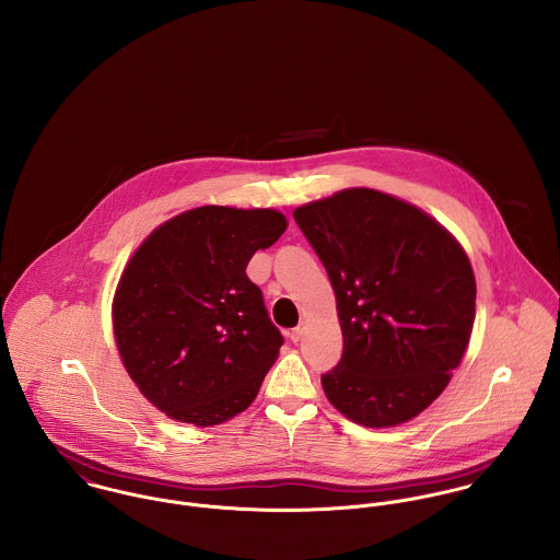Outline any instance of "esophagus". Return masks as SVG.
Here are the masks:
<instances>
[{
	"mask_svg": "<svg viewBox=\"0 0 560 560\" xmlns=\"http://www.w3.org/2000/svg\"><path fill=\"white\" fill-rule=\"evenodd\" d=\"M304 331H306V325H304V323H300V325L291 331V340H293V342H300V340L304 338Z\"/></svg>",
	"mask_w": 560,
	"mask_h": 560,
	"instance_id": "1",
	"label": "esophagus"
}]
</instances>
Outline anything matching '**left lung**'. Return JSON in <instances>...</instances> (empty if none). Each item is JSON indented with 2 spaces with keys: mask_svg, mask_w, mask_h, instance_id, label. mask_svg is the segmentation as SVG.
<instances>
[{
  "mask_svg": "<svg viewBox=\"0 0 560 560\" xmlns=\"http://www.w3.org/2000/svg\"><path fill=\"white\" fill-rule=\"evenodd\" d=\"M329 276L340 362L329 402L364 427L416 418L448 386L470 342L477 282L468 254L431 215L355 187L293 211Z\"/></svg>",
  "mask_w": 560,
  "mask_h": 560,
  "instance_id": "left-lung-1",
  "label": "left lung"
}]
</instances>
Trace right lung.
<instances>
[{
	"mask_svg": "<svg viewBox=\"0 0 560 560\" xmlns=\"http://www.w3.org/2000/svg\"><path fill=\"white\" fill-rule=\"evenodd\" d=\"M287 231L273 209L198 207L136 249L114 304V336L140 393L165 416L220 424L256 399L284 342L245 267Z\"/></svg>",
	"mask_w": 560,
	"mask_h": 560,
	"instance_id": "obj_1",
	"label": "right lung"
}]
</instances>
